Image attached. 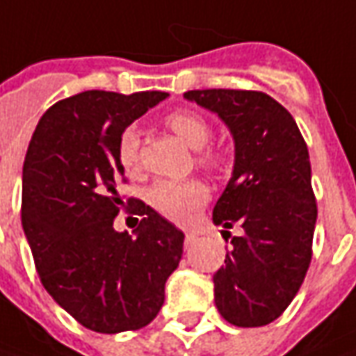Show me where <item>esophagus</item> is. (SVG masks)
Masks as SVG:
<instances>
[{"mask_svg": "<svg viewBox=\"0 0 356 356\" xmlns=\"http://www.w3.org/2000/svg\"><path fill=\"white\" fill-rule=\"evenodd\" d=\"M192 241H194V234H188V232H186V236H184L186 248H190V245H192Z\"/></svg>", "mask_w": 356, "mask_h": 356, "instance_id": "34e87169", "label": "esophagus"}]
</instances>
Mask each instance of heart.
I'll use <instances>...</instances> for the list:
<instances>
[{"label":"heart","instance_id":"heart-1","mask_svg":"<svg viewBox=\"0 0 356 356\" xmlns=\"http://www.w3.org/2000/svg\"><path fill=\"white\" fill-rule=\"evenodd\" d=\"M168 129L188 144L192 150H202L210 143L212 130L204 118L192 111H176L166 118ZM118 162L127 172L138 170V134L134 129H127L118 138ZM204 164L216 166V154H204ZM208 188L198 180L186 182H172V180H158L148 188L146 200L148 204L172 222H188L198 208L208 202Z\"/></svg>","mask_w":356,"mask_h":356}]
</instances>
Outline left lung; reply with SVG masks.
Masks as SVG:
<instances>
[{"mask_svg": "<svg viewBox=\"0 0 356 356\" xmlns=\"http://www.w3.org/2000/svg\"><path fill=\"white\" fill-rule=\"evenodd\" d=\"M224 122L234 140V168L213 206L222 236L239 226L232 252L213 273L220 315L238 327L275 321L293 301L311 264L317 204L307 144L293 117L257 90H188Z\"/></svg>", "mask_w": 356, "mask_h": 356, "instance_id": "obj_1", "label": "left lung"}]
</instances>
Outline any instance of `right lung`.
<instances>
[{"label":"right lung","mask_w":356,"mask_h":356,"mask_svg":"<svg viewBox=\"0 0 356 356\" xmlns=\"http://www.w3.org/2000/svg\"><path fill=\"white\" fill-rule=\"evenodd\" d=\"M168 95L85 90L41 117L23 164L21 224L47 293L83 327L115 335L152 321L184 234L140 200L143 220L117 232L118 138Z\"/></svg>","instance_id":"right-lung-1"}]
</instances>
